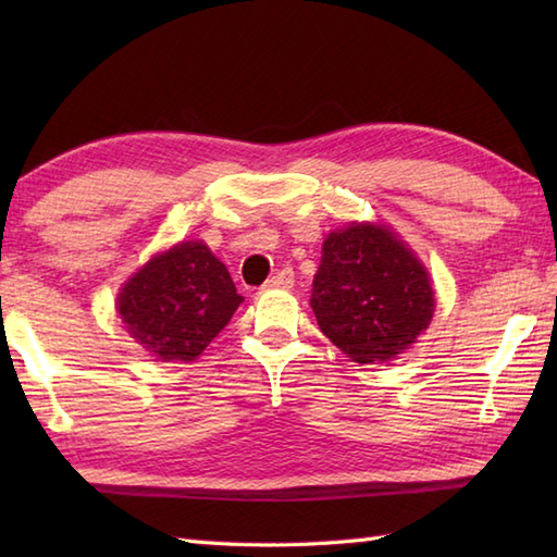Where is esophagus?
<instances>
[{
	"label": "esophagus",
	"instance_id": "obj_1",
	"mask_svg": "<svg viewBox=\"0 0 557 557\" xmlns=\"http://www.w3.org/2000/svg\"><path fill=\"white\" fill-rule=\"evenodd\" d=\"M294 285V270L292 268H282L277 270L275 275H272L268 282H265V289H289Z\"/></svg>",
	"mask_w": 557,
	"mask_h": 557
}]
</instances>
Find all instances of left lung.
<instances>
[{"label": "left lung", "mask_w": 557, "mask_h": 557, "mask_svg": "<svg viewBox=\"0 0 557 557\" xmlns=\"http://www.w3.org/2000/svg\"><path fill=\"white\" fill-rule=\"evenodd\" d=\"M311 309L323 335L351 361H389L429 327V270L385 224L330 232L313 277Z\"/></svg>", "instance_id": "8db88e82"}]
</instances>
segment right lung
I'll list each match as a JSON object with an SVG mask.
<instances>
[{
    "label": "right lung",
    "mask_w": 557,
    "mask_h": 557,
    "mask_svg": "<svg viewBox=\"0 0 557 557\" xmlns=\"http://www.w3.org/2000/svg\"><path fill=\"white\" fill-rule=\"evenodd\" d=\"M244 301L203 242L152 256L126 280L116 311L126 333L162 361H194Z\"/></svg>",
    "instance_id": "right-lung-1"
}]
</instances>
